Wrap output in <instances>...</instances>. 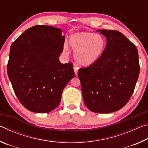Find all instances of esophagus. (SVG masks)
Returning a JSON list of instances; mask_svg holds the SVG:
<instances>
[{
  "label": "esophagus",
  "instance_id": "obj_1",
  "mask_svg": "<svg viewBox=\"0 0 148 148\" xmlns=\"http://www.w3.org/2000/svg\"><path fill=\"white\" fill-rule=\"evenodd\" d=\"M78 69H79L78 67L76 66V65H74V72H75V74H76V76L77 75V71H78Z\"/></svg>",
  "mask_w": 148,
  "mask_h": 148
}]
</instances>
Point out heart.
Masks as SVG:
<instances>
[{"mask_svg": "<svg viewBox=\"0 0 148 148\" xmlns=\"http://www.w3.org/2000/svg\"><path fill=\"white\" fill-rule=\"evenodd\" d=\"M69 44L74 51V57L79 64L89 66L101 58L106 47V40L100 34L79 32L71 35ZM66 53L69 51L66 44L64 46Z\"/></svg>", "mask_w": 148, "mask_h": 148, "instance_id": "1", "label": "heart"}]
</instances>
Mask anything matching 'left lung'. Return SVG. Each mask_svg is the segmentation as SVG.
<instances>
[{"label": "left lung", "instance_id": "left-lung-1", "mask_svg": "<svg viewBox=\"0 0 148 148\" xmlns=\"http://www.w3.org/2000/svg\"><path fill=\"white\" fill-rule=\"evenodd\" d=\"M97 31L106 38V46L98 61L79 69L84 103L90 111L108 114L117 111L129 101L140 73L138 52L121 32Z\"/></svg>", "mask_w": 148, "mask_h": 148}]
</instances>
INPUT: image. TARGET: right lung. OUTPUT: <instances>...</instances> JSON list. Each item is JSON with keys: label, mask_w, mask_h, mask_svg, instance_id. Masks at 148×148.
I'll return each instance as SVG.
<instances>
[{"label": "right lung", "mask_w": 148, "mask_h": 148, "mask_svg": "<svg viewBox=\"0 0 148 148\" xmlns=\"http://www.w3.org/2000/svg\"><path fill=\"white\" fill-rule=\"evenodd\" d=\"M61 29L36 25L12 43L7 72L21 104L31 112L48 113L59 106L62 91L75 76L72 63L62 64L65 36Z\"/></svg>", "instance_id": "obj_1"}]
</instances>
